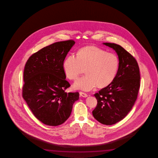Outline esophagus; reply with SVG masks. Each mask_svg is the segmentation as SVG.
I'll return each instance as SVG.
<instances>
[{
    "label": "esophagus",
    "mask_w": 158,
    "mask_h": 158,
    "mask_svg": "<svg viewBox=\"0 0 158 158\" xmlns=\"http://www.w3.org/2000/svg\"><path fill=\"white\" fill-rule=\"evenodd\" d=\"M80 94L81 96L83 97H87L88 96L87 94L85 93V92H81V91L80 92Z\"/></svg>",
    "instance_id": "esophagus-1"
}]
</instances>
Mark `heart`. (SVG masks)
<instances>
[{
	"label": "heart",
	"mask_w": 158,
	"mask_h": 158,
	"mask_svg": "<svg viewBox=\"0 0 158 158\" xmlns=\"http://www.w3.org/2000/svg\"><path fill=\"white\" fill-rule=\"evenodd\" d=\"M119 66V60L115 54L107 52L94 46L78 50L76 56H69L64 60L63 69L70 80L75 81L85 69L86 75L74 84V87L89 91L96 86L104 88L114 80Z\"/></svg>",
	"instance_id": "heart-1"
}]
</instances>
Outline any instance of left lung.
Masks as SVG:
<instances>
[{
    "mask_svg": "<svg viewBox=\"0 0 158 158\" xmlns=\"http://www.w3.org/2000/svg\"><path fill=\"white\" fill-rule=\"evenodd\" d=\"M104 44L117 52L119 66L112 82L94 94L97 104L92 114L99 123L110 126L122 120L131 110L138 94L140 76L138 62L131 54L116 44Z\"/></svg>",
    "mask_w": 158,
    "mask_h": 158,
    "instance_id": "1",
    "label": "left lung"
}]
</instances>
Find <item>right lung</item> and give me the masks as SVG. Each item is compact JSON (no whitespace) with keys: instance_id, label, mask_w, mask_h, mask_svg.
Instances as JSON below:
<instances>
[{"instance_id":"right-lung-1","label":"right lung","mask_w":158,"mask_h":158,"mask_svg":"<svg viewBox=\"0 0 158 158\" xmlns=\"http://www.w3.org/2000/svg\"><path fill=\"white\" fill-rule=\"evenodd\" d=\"M73 40L54 43L32 54L24 70L22 96L35 117L46 125L57 126L69 118L79 93L65 92L63 63L75 44Z\"/></svg>"}]
</instances>
